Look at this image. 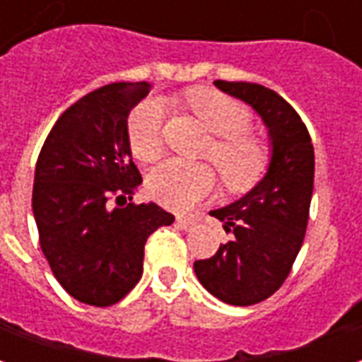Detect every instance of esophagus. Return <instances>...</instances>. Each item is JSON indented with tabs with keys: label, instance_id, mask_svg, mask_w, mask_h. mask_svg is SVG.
Masks as SVG:
<instances>
[{
	"label": "esophagus",
	"instance_id": "obj_1",
	"mask_svg": "<svg viewBox=\"0 0 362 362\" xmlns=\"http://www.w3.org/2000/svg\"><path fill=\"white\" fill-rule=\"evenodd\" d=\"M176 223H178V227L184 228V230H192V228L197 225V219L196 217H178Z\"/></svg>",
	"mask_w": 362,
	"mask_h": 362
}]
</instances>
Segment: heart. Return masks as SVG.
<instances>
[{"mask_svg": "<svg viewBox=\"0 0 362 362\" xmlns=\"http://www.w3.org/2000/svg\"><path fill=\"white\" fill-rule=\"evenodd\" d=\"M186 104L197 122L215 135L207 155L228 188H246L258 180L267 165V147L248 134L250 114L243 104L213 89L189 90ZM165 118L166 104L160 98L143 100L129 116V147L143 163H155L163 153ZM215 182V173L207 165H188L173 158L149 174L147 186L158 204L182 211L209 196Z\"/></svg>", "mask_w": 362, "mask_h": 362, "instance_id": "heart-1", "label": "heart"}]
</instances>
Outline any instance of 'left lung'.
<instances>
[{"label":"left lung","mask_w":362,"mask_h":362,"mask_svg":"<svg viewBox=\"0 0 362 362\" xmlns=\"http://www.w3.org/2000/svg\"><path fill=\"white\" fill-rule=\"evenodd\" d=\"M215 87L258 114L272 155L250 192L209 211L235 236L209 259H197L194 272L219 300L250 306L283 285L300 252L314 188V147L300 116L275 90L244 81H215Z\"/></svg>","instance_id":"left-lung-1"}]
</instances>
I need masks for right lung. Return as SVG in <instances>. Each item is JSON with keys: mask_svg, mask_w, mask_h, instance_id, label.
Masks as SVG:
<instances>
[{"mask_svg": "<svg viewBox=\"0 0 362 362\" xmlns=\"http://www.w3.org/2000/svg\"><path fill=\"white\" fill-rule=\"evenodd\" d=\"M151 83H110L71 104L38 155L33 213L59 285L79 303L110 306L137 285L151 233L173 225L157 204H132L143 178L127 116Z\"/></svg>", "mask_w": 362, "mask_h": 362, "instance_id": "right-lung-1", "label": "right lung"}]
</instances>
